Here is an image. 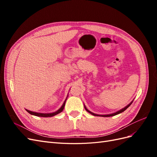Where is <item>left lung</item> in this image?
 <instances>
[{
  "mask_svg": "<svg viewBox=\"0 0 157 157\" xmlns=\"http://www.w3.org/2000/svg\"><path fill=\"white\" fill-rule=\"evenodd\" d=\"M134 101V100H133ZM133 101H131V103H130L129 104H128V105H126L125 107H124L123 109H121V110H119L118 111H117L116 113H112V114H109V115H97V114H95V113H92V112H91V111H90L88 109L84 106V108H85V109H86V111H88L89 113H90L91 114V115H94V116H99V117H113V116H115V115H118V114H120V113H122V112H124L126 109L128 108V107H129L130 106V105L132 103V102H133Z\"/></svg>",
  "mask_w": 157,
  "mask_h": 157,
  "instance_id": "1",
  "label": "left lung"
}]
</instances>
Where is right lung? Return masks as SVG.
Returning <instances> with one entry per match:
<instances>
[{"instance_id":"obj_1","label":"right lung","mask_w":157,"mask_h":157,"mask_svg":"<svg viewBox=\"0 0 157 157\" xmlns=\"http://www.w3.org/2000/svg\"><path fill=\"white\" fill-rule=\"evenodd\" d=\"M66 99L65 100L64 103H63L62 106H61L58 111H56V112H54V113H36V112H33V111H29L27 110V109H26V111L29 113V114H31V115H35V116H36V117H53V116H55L56 115H58V114L60 113L61 112H62V111L64 109V107H65V101H66Z\"/></svg>"}]
</instances>
